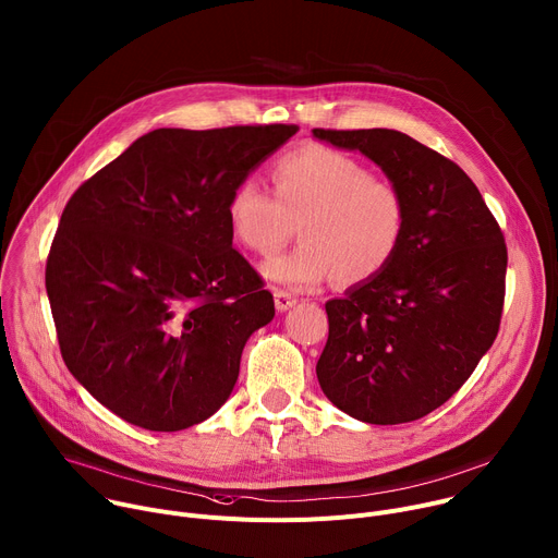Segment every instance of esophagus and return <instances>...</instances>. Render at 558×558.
Masks as SVG:
<instances>
[{
  "instance_id": "34e87169",
  "label": "esophagus",
  "mask_w": 558,
  "mask_h": 558,
  "mask_svg": "<svg viewBox=\"0 0 558 558\" xmlns=\"http://www.w3.org/2000/svg\"><path fill=\"white\" fill-rule=\"evenodd\" d=\"M274 302H276V308H278L280 313H284V311H289V308L295 304V298H293L291 293H287V291L276 289V291H274Z\"/></svg>"
}]
</instances>
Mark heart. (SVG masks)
<instances>
[{"mask_svg": "<svg viewBox=\"0 0 558 558\" xmlns=\"http://www.w3.org/2000/svg\"><path fill=\"white\" fill-rule=\"evenodd\" d=\"M274 193L254 181L227 198L233 238L258 256L276 254L295 231L300 245L263 267L269 282L313 291L331 278L357 284L375 278L400 250L409 207L402 190L344 151L306 145L282 154L271 168Z\"/></svg>", "mask_w": 558, "mask_h": 558, "instance_id": "heart-1", "label": "heart"}]
</instances>
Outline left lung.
I'll use <instances>...</instances> for the list:
<instances>
[{
  "instance_id": "obj_1",
  "label": "left lung",
  "mask_w": 558,
  "mask_h": 558,
  "mask_svg": "<svg viewBox=\"0 0 558 558\" xmlns=\"http://www.w3.org/2000/svg\"><path fill=\"white\" fill-rule=\"evenodd\" d=\"M313 136L371 158L409 207L388 267L325 304L317 381L360 422H415L450 400L499 333L504 233L468 174L409 134L317 128Z\"/></svg>"
}]
</instances>
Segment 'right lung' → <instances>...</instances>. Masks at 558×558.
<instances>
[{"label": "right lung", "instance_id": "right-lung-1", "mask_svg": "<svg viewBox=\"0 0 558 558\" xmlns=\"http://www.w3.org/2000/svg\"><path fill=\"white\" fill-rule=\"evenodd\" d=\"M295 125L158 128L68 201L46 291L68 371L145 430L211 417L243 349L276 315L274 295L231 245V190Z\"/></svg>", "mask_w": 558, "mask_h": 558}]
</instances>
